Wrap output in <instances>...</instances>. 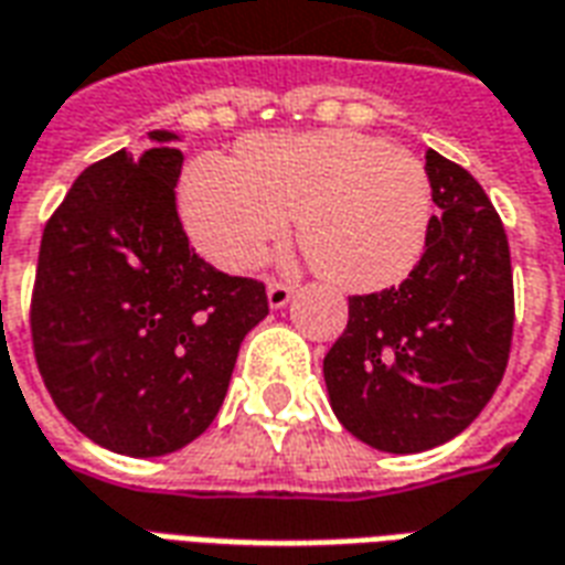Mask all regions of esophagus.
Listing matches in <instances>:
<instances>
[{
  "label": "esophagus",
  "mask_w": 565,
  "mask_h": 565,
  "mask_svg": "<svg viewBox=\"0 0 565 565\" xmlns=\"http://www.w3.org/2000/svg\"><path fill=\"white\" fill-rule=\"evenodd\" d=\"M266 296H269V308H284V305L294 299V287H287V284H269V290H266Z\"/></svg>",
  "instance_id": "34e87169"
}]
</instances>
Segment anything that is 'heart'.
Here are the masks:
<instances>
[{"label": "heart", "instance_id": "heart-1", "mask_svg": "<svg viewBox=\"0 0 565 565\" xmlns=\"http://www.w3.org/2000/svg\"><path fill=\"white\" fill-rule=\"evenodd\" d=\"M179 209L194 248L227 271H248L290 233L317 275L347 294H377L422 260L431 182L416 154L359 131L260 134L239 164L188 167Z\"/></svg>", "mask_w": 565, "mask_h": 565}]
</instances>
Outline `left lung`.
Instances as JSON below:
<instances>
[{
  "label": "left lung",
  "instance_id": "obj_1",
  "mask_svg": "<svg viewBox=\"0 0 565 565\" xmlns=\"http://www.w3.org/2000/svg\"><path fill=\"white\" fill-rule=\"evenodd\" d=\"M434 206L416 269L380 294L350 296V320L323 359L329 404L371 449L411 455L452 440L503 380L515 294L500 215L463 167L428 149Z\"/></svg>",
  "mask_w": 565,
  "mask_h": 565
}]
</instances>
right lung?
<instances>
[{"label":"right lung","mask_w":565,"mask_h":565,"mask_svg":"<svg viewBox=\"0 0 565 565\" xmlns=\"http://www.w3.org/2000/svg\"><path fill=\"white\" fill-rule=\"evenodd\" d=\"M83 170L38 250L32 347L50 398L104 449L158 458L218 416L266 287L224 275L177 215L179 134Z\"/></svg>","instance_id":"add662e5"}]
</instances>
